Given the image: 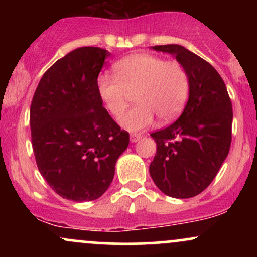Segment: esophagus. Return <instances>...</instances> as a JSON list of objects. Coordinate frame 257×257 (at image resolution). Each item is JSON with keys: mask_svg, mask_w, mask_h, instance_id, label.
<instances>
[{"mask_svg": "<svg viewBox=\"0 0 257 257\" xmlns=\"http://www.w3.org/2000/svg\"><path fill=\"white\" fill-rule=\"evenodd\" d=\"M141 139V134H137V133H134V134H131V141L132 143H137Z\"/></svg>", "mask_w": 257, "mask_h": 257, "instance_id": "1", "label": "esophagus"}]
</instances>
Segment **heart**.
I'll return each instance as SVG.
<instances>
[{
  "label": "heart",
  "instance_id": "b5f03b06",
  "mask_svg": "<svg viewBox=\"0 0 257 257\" xmlns=\"http://www.w3.org/2000/svg\"><path fill=\"white\" fill-rule=\"evenodd\" d=\"M114 72L116 76L101 73L96 89L106 110L113 116L124 111L131 94H135L138 105L118 118L126 131H141L151 125L156 116L162 122H170L184 110L190 81L178 61L141 53L117 61Z\"/></svg>",
  "mask_w": 257,
  "mask_h": 257
}]
</instances>
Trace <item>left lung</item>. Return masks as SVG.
<instances>
[{"label": "left lung", "mask_w": 257, "mask_h": 257, "mask_svg": "<svg viewBox=\"0 0 257 257\" xmlns=\"http://www.w3.org/2000/svg\"><path fill=\"white\" fill-rule=\"evenodd\" d=\"M152 49L173 54L184 66L190 94L181 116L152 133L157 152L150 164L156 186L173 198H191L215 179L232 141V102L219 72L180 44Z\"/></svg>", "instance_id": "1"}]
</instances>
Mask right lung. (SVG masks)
Instances as JSON below:
<instances>
[{
	"instance_id": "obj_1",
	"label": "right lung",
	"mask_w": 257,
	"mask_h": 257,
	"mask_svg": "<svg viewBox=\"0 0 257 257\" xmlns=\"http://www.w3.org/2000/svg\"><path fill=\"white\" fill-rule=\"evenodd\" d=\"M110 55L81 47L44 72L30 107L31 141L40 170L53 190L73 202L98 199L114 176L129 133L102 106L96 79Z\"/></svg>"
}]
</instances>
